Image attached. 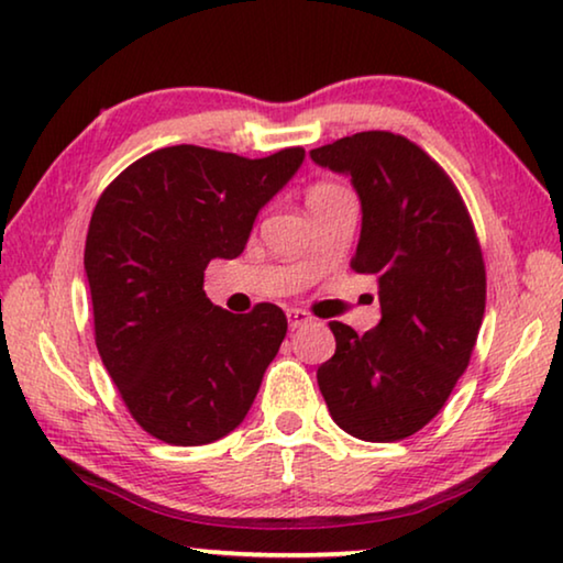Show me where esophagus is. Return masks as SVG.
<instances>
[{"instance_id": "esophagus-1", "label": "esophagus", "mask_w": 563, "mask_h": 563, "mask_svg": "<svg viewBox=\"0 0 563 563\" xmlns=\"http://www.w3.org/2000/svg\"><path fill=\"white\" fill-rule=\"evenodd\" d=\"M306 323H310V316L306 313V310L288 308V325H290V331H296V329H300V325H306Z\"/></svg>"}]
</instances>
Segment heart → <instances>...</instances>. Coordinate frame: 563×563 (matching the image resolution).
<instances>
[{"instance_id": "obj_1", "label": "heart", "mask_w": 563, "mask_h": 563, "mask_svg": "<svg viewBox=\"0 0 563 563\" xmlns=\"http://www.w3.org/2000/svg\"><path fill=\"white\" fill-rule=\"evenodd\" d=\"M339 187H333V184H318V187H313L308 191V201H318V199H325V197H333L339 195Z\"/></svg>"}]
</instances>
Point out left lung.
I'll list each match as a JSON object with an SVG mask.
<instances>
[{"label":"left lung","mask_w":563,"mask_h":563,"mask_svg":"<svg viewBox=\"0 0 563 563\" xmlns=\"http://www.w3.org/2000/svg\"><path fill=\"white\" fill-rule=\"evenodd\" d=\"M362 201L351 267L379 278L382 318L358 335L331 321L318 366L333 422L364 442H397L430 422L470 364L485 313V265L455 184L422 148L364 131L313 148Z\"/></svg>","instance_id":"1"}]
</instances>
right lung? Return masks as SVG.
<instances>
[{"mask_svg": "<svg viewBox=\"0 0 563 563\" xmlns=\"http://www.w3.org/2000/svg\"><path fill=\"white\" fill-rule=\"evenodd\" d=\"M303 158L300 146L265 158L166 146L100 195L86 240L96 346L151 438L197 448L253 407L288 318L273 303L245 316L217 308L205 271L242 255L257 212Z\"/></svg>", "mask_w": 563, "mask_h": 563, "instance_id": "obj_1", "label": "right lung"}]
</instances>
